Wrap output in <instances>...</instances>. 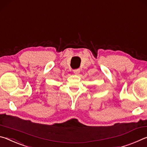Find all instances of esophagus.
Returning a JSON list of instances; mask_svg holds the SVG:
<instances>
[{"mask_svg": "<svg viewBox=\"0 0 147 147\" xmlns=\"http://www.w3.org/2000/svg\"><path fill=\"white\" fill-rule=\"evenodd\" d=\"M74 73L75 74H78L79 72H80V69H74Z\"/></svg>", "mask_w": 147, "mask_h": 147, "instance_id": "34e87169", "label": "esophagus"}]
</instances>
